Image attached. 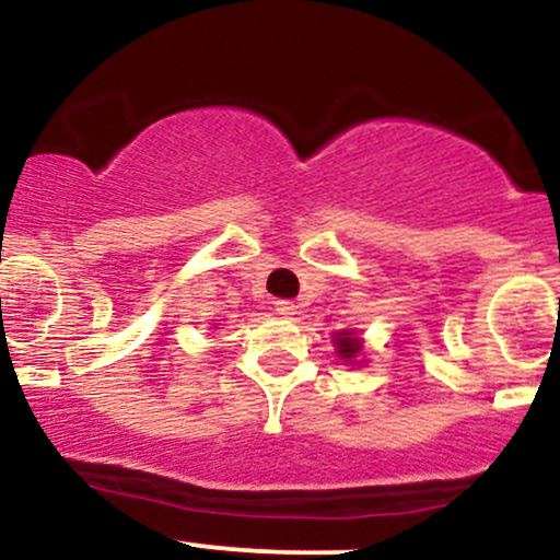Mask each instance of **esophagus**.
<instances>
[{"label":"esophagus","mask_w":560,"mask_h":560,"mask_svg":"<svg viewBox=\"0 0 560 560\" xmlns=\"http://www.w3.org/2000/svg\"><path fill=\"white\" fill-rule=\"evenodd\" d=\"M276 313L284 318H292V316H298V305H294L292 300H276Z\"/></svg>","instance_id":"esophagus-1"}]
</instances>
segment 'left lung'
Returning a JSON list of instances; mask_svg holds the SVG:
<instances>
[{"instance_id": "obj_1", "label": "left lung", "mask_w": 560, "mask_h": 560, "mask_svg": "<svg viewBox=\"0 0 560 560\" xmlns=\"http://www.w3.org/2000/svg\"><path fill=\"white\" fill-rule=\"evenodd\" d=\"M334 345H337V355L342 358V361H350V363L355 361L363 350V342L352 331H339L337 337H334Z\"/></svg>"}]
</instances>
